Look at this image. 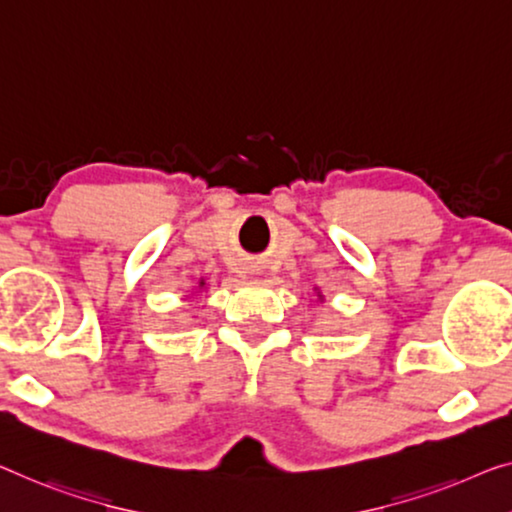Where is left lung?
<instances>
[{
  "label": "left lung",
  "instance_id": "left-lung-1",
  "mask_svg": "<svg viewBox=\"0 0 512 512\" xmlns=\"http://www.w3.org/2000/svg\"><path fill=\"white\" fill-rule=\"evenodd\" d=\"M315 289H317V287H315ZM317 299H319V301H324V294L319 292V289H317Z\"/></svg>",
  "mask_w": 512,
  "mask_h": 512
}]
</instances>
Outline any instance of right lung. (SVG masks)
I'll return each instance as SVG.
<instances>
[{
	"label": "right lung",
	"mask_w": 512,
	"mask_h": 512,
	"mask_svg": "<svg viewBox=\"0 0 512 512\" xmlns=\"http://www.w3.org/2000/svg\"><path fill=\"white\" fill-rule=\"evenodd\" d=\"M204 289H207V282H204V278H202L200 285H197V289H195V294H197V292H204Z\"/></svg>",
	"instance_id": "obj_1"
}]
</instances>
